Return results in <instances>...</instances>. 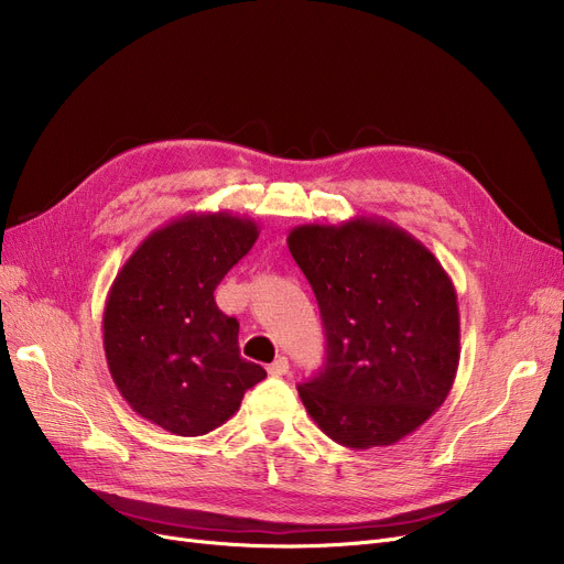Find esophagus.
Here are the masks:
<instances>
[{"label": "esophagus", "mask_w": 564, "mask_h": 564, "mask_svg": "<svg viewBox=\"0 0 564 564\" xmlns=\"http://www.w3.org/2000/svg\"><path fill=\"white\" fill-rule=\"evenodd\" d=\"M288 368H290L288 359H285V357H279L274 364L267 366V372H270L272 377H281V375H285V372H288Z\"/></svg>", "instance_id": "esophagus-1"}]
</instances>
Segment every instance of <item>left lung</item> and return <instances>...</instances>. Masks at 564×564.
I'll return each mask as SVG.
<instances>
[{
    "label": "left lung",
    "instance_id": "8db88e82",
    "mask_svg": "<svg viewBox=\"0 0 564 564\" xmlns=\"http://www.w3.org/2000/svg\"><path fill=\"white\" fill-rule=\"evenodd\" d=\"M288 249L324 324V366L300 387L317 427L354 451L393 446L448 398L459 366L451 276L416 237L354 217L304 224Z\"/></svg>",
    "mask_w": 564,
    "mask_h": 564
}]
</instances>
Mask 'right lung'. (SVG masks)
Listing matches in <instances>:
<instances>
[{"label": "right lung", "instance_id": "obj_1", "mask_svg": "<svg viewBox=\"0 0 564 564\" xmlns=\"http://www.w3.org/2000/svg\"><path fill=\"white\" fill-rule=\"evenodd\" d=\"M247 217L187 213L153 230L113 279L105 357L116 389L141 419L200 436L240 409L267 372L240 357V324L219 311L215 288L258 240Z\"/></svg>", "mask_w": 564, "mask_h": 564}]
</instances>
